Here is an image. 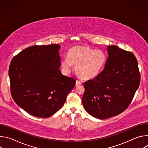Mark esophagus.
<instances>
[{
  "instance_id": "esophagus-1",
  "label": "esophagus",
  "mask_w": 148,
  "mask_h": 148,
  "mask_svg": "<svg viewBox=\"0 0 148 148\" xmlns=\"http://www.w3.org/2000/svg\"><path fill=\"white\" fill-rule=\"evenodd\" d=\"M81 81H79V80H77L76 81V83H75V85L76 86H78V85H80V84H81Z\"/></svg>"
}]
</instances>
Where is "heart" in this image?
<instances>
[{"mask_svg":"<svg viewBox=\"0 0 148 148\" xmlns=\"http://www.w3.org/2000/svg\"><path fill=\"white\" fill-rule=\"evenodd\" d=\"M107 55L101 50H94L87 46L72 47L67 57L61 61V67L66 73L71 71L73 65L78 76L84 79H91L99 75L103 69Z\"/></svg>","mask_w":148,"mask_h":148,"instance_id":"obj_1","label":"heart"}]
</instances>
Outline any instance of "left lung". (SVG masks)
Returning a JSON list of instances; mask_svg holds the SVG:
<instances>
[{
    "instance_id": "obj_1",
    "label": "left lung",
    "mask_w": 148,
    "mask_h": 148,
    "mask_svg": "<svg viewBox=\"0 0 148 148\" xmlns=\"http://www.w3.org/2000/svg\"><path fill=\"white\" fill-rule=\"evenodd\" d=\"M104 69L84 83V109L100 119L116 116L129 107L140 84L137 60L130 51L110 46Z\"/></svg>"
}]
</instances>
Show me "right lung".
<instances>
[{"mask_svg": "<svg viewBox=\"0 0 148 148\" xmlns=\"http://www.w3.org/2000/svg\"><path fill=\"white\" fill-rule=\"evenodd\" d=\"M57 44L33 46L12 60L9 75L14 102L29 114L48 118L64 105L75 80L62 75Z\"/></svg>", "mask_w": 148, "mask_h": 148, "instance_id": "right-lung-1", "label": "right lung"}]
</instances>
